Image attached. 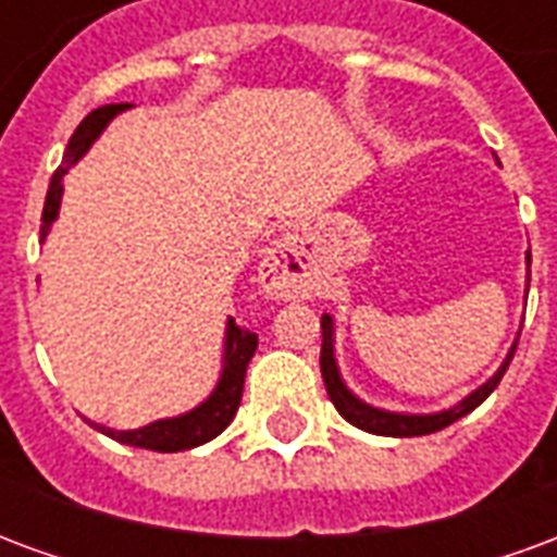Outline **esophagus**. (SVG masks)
Here are the masks:
<instances>
[{
    "label": "esophagus",
    "mask_w": 557,
    "mask_h": 557,
    "mask_svg": "<svg viewBox=\"0 0 557 557\" xmlns=\"http://www.w3.org/2000/svg\"><path fill=\"white\" fill-rule=\"evenodd\" d=\"M262 286L277 298H295L304 289V253L298 247V238H280L262 259L259 265Z\"/></svg>",
    "instance_id": "34e87169"
}]
</instances>
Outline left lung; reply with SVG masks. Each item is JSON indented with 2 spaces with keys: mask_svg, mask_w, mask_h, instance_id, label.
Wrapping results in <instances>:
<instances>
[{
  "mask_svg": "<svg viewBox=\"0 0 557 557\" xmlns=\"http://www.w3.org/2000/svg\"><path fill=\"white\" fill-rule=\"evenodd\" d=\"M528 262H531V253H528ZM513 351L516 346L510 349V355H507V361L502 363V370L492 375L486 385L478 387L474 394H468L459 406H454V409L447 411H438V414H394V411L373 409V406L361 403L355 394H349V387L343 385V379H339L337 373V361H334V322H331V315H322V358H319V363H322V379H325L327 397H331V403L337 406L339 414L349 420L351 426L375 432V435L409 438V435H430V432L444 430V426H450V423L462 418V414L478 409L480 403L498 387L502 375L507 373V367L513 361Z\"/></svg>",
  "mask_w": 557,
  "mask_h": 557,
  "instance_id": "1",
  "label": "left lung"
}]
</instances>
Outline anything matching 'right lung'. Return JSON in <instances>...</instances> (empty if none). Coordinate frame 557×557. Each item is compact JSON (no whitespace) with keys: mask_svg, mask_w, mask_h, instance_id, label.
Segmentation results:
<instances>
[{"mask_svg":"<svg viewBox=\"0 0 557 557\" xmlns=\"http://www.w3.org/2000/svg\"><path fill=\"white\" fill-rule=\"evenodd\" d=\"M127 103H107V107H98L91 110L79 127L74 131V137L67 143L65 158H62V166L53 172L50 178V190H47V202H44V226L41 238L50 230V223L59 214V199H62V175H65L74 163H77L89 146L98 139L107 122L113 119L115 113H122ZM256 346H259V337L247 327L235 325V319H230V327H226V361H223V375H220L214 394L199 406V409L187 411L182 418L170 420H154L143 430L119 432L107 430V426H98L103 435H110L115 442L134 444V447H146V450H158V454H175V450H190V447H199V444L211 442L214 435L226 430L235 418V411L242 406V391H244V373H247V363L253 358Z\"/></svg>","mask_w":557,"mask_h":557,"instance_id":"add662e5","label":"right lung"}]
</instances>
